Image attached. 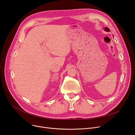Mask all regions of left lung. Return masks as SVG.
Here are the masks:
<instances>
[{
  "instance_id": "left-lung-1",
  "label": "left lung",
  "mask_w": 135,
  "mask_h": 135,
  "mask_svg": "<svg viewBox=\"0 0 135 135\" xmlns=\"http://www.w3.org/2000/svg\"><path fill=\"white\" fill-rule=\"evenodd\" d=\"M104 30H105V31H106L109 32V29L108 28H107V27H105V28H104Z\"/></svg>"
}]
</instances>
